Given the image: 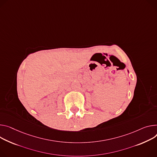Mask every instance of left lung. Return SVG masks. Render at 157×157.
Listing matches in <instances>:
<instances>
[{
	"mask_svg": "<svg viewBox=\"0 0 157 157\" xmlns=\"http://www.w3.org/2000/svg\"><path fill=\"white\" fill-rule=\"evenodd\" d=\"M128 73H129V71H128Z\"/></svg>",
	"mask_w": 157,
	"mask_h": 157,
	"instance_id": "8db88e82",
	"label": "left lung"
}]
</instances>
